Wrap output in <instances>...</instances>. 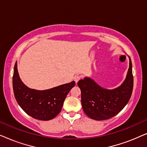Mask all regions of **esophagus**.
Masks as SVG:
<instances>
[{
	"instance_id": "esophagus-1",
	"label": "esophagus",
	"mask_w": 147,
	"mask_h": 147,
	"mask_svg": "<svg viewBox=\"0 0 147 147\" xmlns=\"http://www.w3.org/2000/svg\"><path fill=\"white\" fill-rule=\"evenodd\" d=\"M82 78V76L80 75H76L75 77H74V80H75V82L77 83V82L79 81V80L81 79Z\"/></svg>"
}]
</instances>
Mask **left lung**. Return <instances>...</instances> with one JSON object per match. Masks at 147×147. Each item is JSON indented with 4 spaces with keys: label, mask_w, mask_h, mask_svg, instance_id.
I'll return each mask as SVG.
<instances>
[{
    "label": "left lung",
    "mask_w": 147,
    "mask_h": 147,
    "mask_svg": "<svg viewBox=\"0 0 147 147\" xmlns=\"http://www.w3.org/2000/svg\"><path fill=\"white\" fill-rule=\"evenodd\" d=\"M81 90L82 108L88 117L96 120H107L118 114L131 97L133 89L132 62L123 84L114 90L104 89L93 80L85 78L78 82Z\"/></svg>",
    "instance_id": "obj_1"
}]
</instances>
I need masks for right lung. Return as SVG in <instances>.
<instances>
[{
    "mask_svg": "<svg viewBox=\"0 0 147 147\" xmlns=\"http://www.w3.org/2000/svg\"><path fill=\"white\" fill-rule=\"evenodd\" d=\"M75 82L46 90H36L27 87L20 79L16 62L13 76L14 94L17 103L27 114L35 119L49 120L61 112L68 92Z\"/></svg>",
    "mask_w": 147,
    "mask_h": 147,
    "instance_id": "add662e5",
    "label": "right lung"
}]
</instances>
